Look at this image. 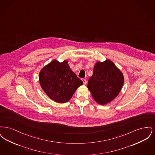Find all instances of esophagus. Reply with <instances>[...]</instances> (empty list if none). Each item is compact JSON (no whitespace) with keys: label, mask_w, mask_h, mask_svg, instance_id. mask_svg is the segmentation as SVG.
I'll use <instances>...</instances> for the list:
<instances>
[{"label":"esophagus","mask_w":155,"mask_h":155,"mask_svg":"<svg viewBox=\"0 0 155 155\" xmlns=\"http://www.w3.org/2000/svg\"><path fill=\"white\" fill-rule=\"evenodd\" d=\"M82 81L83 82V84H84V85H86V84H87V82L86 81V80H85V79H82Z\"/></svg>","instance_id":"obj_1"}]
</instances>
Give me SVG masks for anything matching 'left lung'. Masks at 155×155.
Listing matches in <instances>:
<instances>
[{"label":"left lung","mask_w":155,"mask_h":155,"mask_svg":"<svg viewBox=\"0 0 155 155\" xmlns=\"http://www.w3.org/2000/svg\"><path fill=\"white\" fill-rule=\"evenodd\" d=\"M124 82L123 74L110 60L97 61L87 88L96 103L105 105L113 101L120 92Z\"/></svg>","instance_id":"1"}]
</instances>
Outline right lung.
Listing matches in <instances>:
<instances>
[{
    "mask_svg": "<svg viewBox=\"0 0 155 155\" xmlns=\"http://www.w3.org/2000/svg\"><path fill=\"white\" fill-rule=\"evenodd\" d=\"M39 81L46 95L59 103L69 101L83 84L71 70L67 60L60 63L54 59L43 67L39 74Z\"/></svg>",
    "mask_w": 155,
    "mask_h": 155,
    "instance_id": "right-lung-1",
    "label": "right lung"
}]
</instances>
